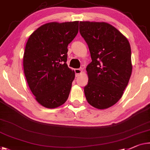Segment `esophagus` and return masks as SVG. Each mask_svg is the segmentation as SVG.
Here are the masks:
<instances>
[{"instance_id":"esophagus-1","label":"esophagus","mask_w":150,"mask_h":150,"mask_svg":"<svg viewBox=\"0 0 150 150\" xmlns=\"http://www.w3.org/2000/svg\"><path fill=\"white\" fill-rule=\"evenodd\" d=\"M74 71H75L76 76H79L80 74L82 73V70H81V69H80V68L79 69H75Z\"/></svg>"}]
</instances>
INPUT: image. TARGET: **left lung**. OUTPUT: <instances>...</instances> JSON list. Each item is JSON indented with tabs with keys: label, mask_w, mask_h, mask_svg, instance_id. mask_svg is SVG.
<instances>
[{
	"label": "left lung",
	"mask_w": 150,
	"mask_h": 150,
	"mask_svg": "<svg viewBox=\"0 0 150 150\" xmlns=\"http://www.w3.org/2000/svg\"><path fill=\"white\" fill-rule=\"evenodd\" d=\"M79 29L92 59L86 68L88 81L84 95L90 105L106 109L119 101L129 83L133 69L131 46L108 23L80 21Z\"/></svg>",
	"instance_id": "left-lung-1"
}]
</instances>
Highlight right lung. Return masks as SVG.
<instances>
[{
	"instance_id": "right-lung-1",
	"label": "right lung",
	"mask_w": 150,
	"mask_h": 150,
	"mask_svg": "<svg viewBox=\"0 0 150 150\" xmlns=\"http://www.w3.org/2000/svg\"><path fill=\"white\" fill-rule=\"evenodd\" d=\"M79 24V21L45 23L27 41L25 76L36 100L45 108L59 107L68 98L75 73L66 64L68 46L77 35Z\"/></svg>"
}]
</instances>
